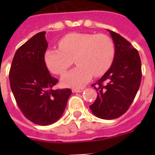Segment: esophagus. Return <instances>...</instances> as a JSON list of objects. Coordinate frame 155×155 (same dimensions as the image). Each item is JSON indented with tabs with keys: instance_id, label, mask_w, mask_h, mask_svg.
<instances>
[{
	"instance_id": "34e87169",
	"label": "esophagus",
	"mask_w": 155,
	"mask_h": 155,
	"mask_svg": "<svg viewBox=\"0 0 155 155\" xmlns=\"http://www.w3.org/2000/svg\"><path fill=\"white\" fill-rule=\"evenodd\" d=\"M72 91H73V92H74V93H77V92H82V91H83V89H76V88H73Z\"/></svg>"
}]
</instances>
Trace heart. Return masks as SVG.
<instances>
[{
    "label": "heart",
    "instance_id": "b5f03b06",
    "mask_svg": "<svg viewBox=\"0 0 155 155\" xmlns=\"http://www.w3.org/2000/svg\"><path fill=\"white\" fill-rule=\"evenodd\" d=\"M59 48L45 52L44 61L51 73L62 76L74 60L78 65L62 77L64 86L82 87L92 76H103L112 65L115 55L114 43L104 34L71 33L58 42Z\"/></svg>",
    "mask_w": 155,
    "mask_h": 155
}]
</instances>
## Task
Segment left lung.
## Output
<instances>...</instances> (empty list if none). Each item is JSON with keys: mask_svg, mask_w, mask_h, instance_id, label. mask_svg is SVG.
<instances>
[{"mask_svg": "<svg viewBox=\"0 0 155 155\" xmlns=\"http://www.w3.org/2000/svg\"><path fill=\"white\" fill-rule=\"evenodd\" d=\"M115 44L110 68L93 86L97 97L90 109L103 119H115L130 107L142 79L141 60L138 51L120 34L108 30Z\"/></svg>", "mask_w": 155, "mask_h": 155, "instance_id": "left-lung-1", "label": "left lung"}]
</instances>
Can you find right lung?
<instances>
[{"mask_svg":"<svg viewBox=\"0 0 155 155\" xmlns=\"http://www.w3.org/2000/svg\"><path fill=\"white\" fill-rule=\"evenodd\" d=\"M46 31L40 32L15 53L9 79L17 105L31 122L49 125L61 117L72 94L70 88L54 90L58 82L46 68L44 54L48 47Z\"/></svg>","mask_w":155,"mask_h":155,"instance_id":"right-lung-1","label":"right lung"}]
</instances>
